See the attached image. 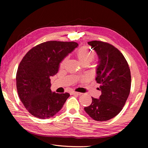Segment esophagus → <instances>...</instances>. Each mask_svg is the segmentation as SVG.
<instances>
[{
    "instance_id": "obj_1",
    "label": "esophagus",
    "mask_w": 148,
    "mask_h": 148,
    "mask_svg": "<svg viewBox=\"0 0 148 148\" xmlns=\"http://www.w3.org/2000/svg\"><path fill=\"white\" fill-rule=\"evenodd\" d=\"M72 95H78V96H79L82 95V92H76V91H73L72 92Z\"/></svg>"
}]
</instances>
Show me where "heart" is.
Segmentation results:
<instances>
[{
  "mask_svg": "<svg viewBox=\"0 0 148 148\" xmlns=\"http://www.w3.org/2000/svg\"><path fill=\"white\" fill-rule=\"evenodd\" d=\"M77 54L81 64L85 63V62H88V63H89L95 58V53L89 49L84 47H80L79 49H78L77 52ZM67 60H68V57H66L62 62V67H64L65 66Z\"/></svg>",
  "mask_w": 148,
  "mask_h": 148,
  "instance_id": "b5f03b06",
  "label": "heart"
}]
</instances>
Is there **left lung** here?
<instances>
[{
	"label": "left lung",
	"mask_w": 148,
	"mask_h": 148,
	"mask_svg": "<svg viewBox=\"0 0 148 148\" xmlns=\"http://www.w3.org/2000/svg\"><path fill=\"white\" fill-rule=\"evenodd\" d=\"M98 56L96 80L101 84L99 99L92 97L85 112L96 121L109 120L122 110L131 88V73L124 56L117 48L102 41L88 42Z\"/></svg>",
	"instance_id": "left-lung-1"
}]
</instances>
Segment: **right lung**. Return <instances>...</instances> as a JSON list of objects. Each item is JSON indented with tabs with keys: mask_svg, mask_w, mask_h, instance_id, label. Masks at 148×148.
Segmentation results:
<instances>
[{
	"mask_svg": "<svg viewBox=\"0 0 148 148\" xmlns=\"http://www.w3.org/2000/svg\"><path fill=\"white\" fill-rule=\"evenodd\" d=\"M78 46L75 42L47 41L31 49L23 58L16 72V89L31 115L46 119L61 110L70 94L52 92L51 77L57 73L62 61Z\"/></svg>",
	"mask_w": 148,
	"mask_h": 148,
	"instance_id": "add662e5",
	"label": "right lung"
}]
</instances>
